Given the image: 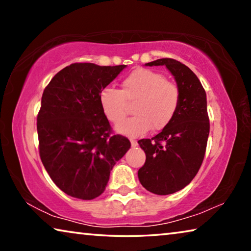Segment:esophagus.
<instances>
[{
    "label": "esophagus",
    "mask_w": 251,
    "mask_h": 251,
    "mask_svg": "<svg viewBox=\"0 0 251 251\" xmlns=\"http://www.w3.org/2000/svg\"><path fill=\"white\" fill-rule=\"evenodd\" d=\"M130 144H131V147H136L138 145L137 141H135V139H130Z\"/></svg>",
    "instance_id": "obj_1"
}]
</instances>
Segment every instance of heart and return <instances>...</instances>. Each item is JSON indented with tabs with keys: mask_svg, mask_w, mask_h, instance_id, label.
Here are the masks:
<instances>
[{
	"mask_svg": "<svg viewBox=\"0 0 251 251\" xmlns=\"http://www.w3.org/2000/svg\"><path fill=\"white\" fill-rule=\"evenodd\" d=\"M134 102L135 116L122 122L129 111L128 104ZM100 104L110 123L122 122L116 127L118 133L136 137L151 128L160 131L168 127L179 108L180 90L159 72L137 69L123 79L121 90H101Z\"/></svg>",
	"mask_w": 251,
	"mask_h": 251,
	"instance_id": "obj_1",
	"label": "heart"
}]
</instances>
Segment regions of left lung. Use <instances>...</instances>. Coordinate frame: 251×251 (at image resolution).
<instances>
[{
  "label": "left lung",
  "mask_w": 251,
  "mask_h": 251,
  "mask_svg": "<svg viewBox=\"0 0 251 251\" xmlns=\"http://www.w3.org/2000/svg\"><path fill=\"white\" fill-rule=\"evenodd\" d=\"M147 66L165 65L180 90L179 108L173 122L151 139H141L146 161L138 171L143 187L156 195H169L196 176L205 157L209 117L206 92L196 74L174 58H159Z\"/></svg>",
  "instance_id": "1"
}]
</instances>
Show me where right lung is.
Segmentation results:
<instances>
[{
  "mask_svg": "<svg viewBox=\"0 0 251 251\" xmlns=\"http://www.w3.org/2000/svg\"><path fill=\"white\" fill-rule=\"evenodd\" d=\"M126 65L74 63L50 79L42 95L37 134L42 163L69 196L91 201L104 193L116 161L130 148L114 135L100 93Z\"/></svg>",
  "mask_w": 251,
  "mask_h": 251,
  "instance_id": "add662e5",
  "label": "right lung"
}]
</instances>
